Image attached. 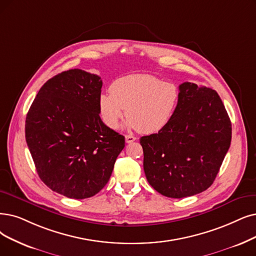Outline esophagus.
<instances>
[{
  "label": "esophagus",
  "mask_w": 256,
  "mask_h": 256,
  "mask_svg": "<svg viewBox=\"0 0 256 256\" xmlns=\"http://www.w3.org/2000/svg\"><path fill=\"white\" fill-rule=\"evenodd\" d=\"M136 140V136H131V134H127L126 136H125V140H126V142H134Z\"/></svg>",
  "instance_id": "1"
}]
</instances>
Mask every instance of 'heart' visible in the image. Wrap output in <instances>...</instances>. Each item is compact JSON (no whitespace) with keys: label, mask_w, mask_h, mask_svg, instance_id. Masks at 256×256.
I'll use <instances>...</instances> for the list:
<instances>
[{"label":"heart","mask_w":256,"mask_h":256,"mask_svg":"<svg viewBox=\"0 0 256 256\" xmlns=\"http://www.w3.org/2000/svg\"><path fill=\"white\" fill-rule=\"evenodd\" d=\"M180 98V87L150 74H129L116 80L110 94H100V118L110 128H118L120 120L128 118L126 125L142 134H156L174 116Z\"/></svg>","instance_id":"obj_1"}]
</instances>
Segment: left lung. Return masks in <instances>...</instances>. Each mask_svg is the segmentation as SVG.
I'll return each instance as SVG.
<instances>
[{
  "label": "left lung",
  "instance_id": "8db88e82",
  "mask_svg": "<svg viewBox=\"0 0 256 256\" xmlns=\"http://www.w3.org/2000/svg\"><path fill=\"white\" fill-rule=\"evenodd\" d=\"M174 116L158 134L142 136L148 182L182 198L207 190L231 142L229 116L216 90L185 82Z\"/></svg>",
  "mask_w": 256,
  "mask_h": 256
}]
</instances>
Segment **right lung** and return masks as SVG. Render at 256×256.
I'll list each match as a JSON object with an SVG mask.
<instances>
[{"instance_id": "add662e5", "label": "right lung", "mask_w": 256, "mask_h": 256, "mask_svg": "<svg viewBox=\"0 0 256 256\" xmlns=\"http://www.w3.org/2000/svg\"><path fill=\"white\" fill-rule=\"evenodd\" d=\"M102 86L96 74L64 71L42 86L26 116V142L40 178L69 198L103 189L125 147V138L100 118Z\"/></svg>"}]
</instances>
